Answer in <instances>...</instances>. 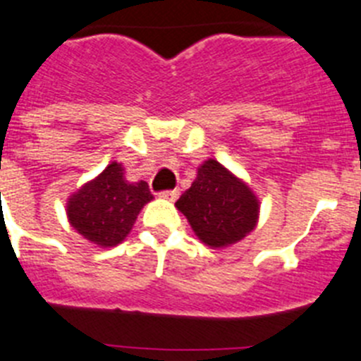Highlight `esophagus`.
Wrapping results in <instances>:
<instances>
[{"label": "esophagus", "instance_id": "obj_1", "mask_svg": "<svg viewBox=\"0 0 361 361\" xmlns=\"http://www.w3.org/2000/svg\"><path fill=\"white\" fill-rule=\"evenodd\" d=\"M158 196L161 197V200H167V201H176V197L180 196V192L178 190H164L160 192Z\"/></svg>", "mask_w": 361, "mask_h": 361}]
</instances>
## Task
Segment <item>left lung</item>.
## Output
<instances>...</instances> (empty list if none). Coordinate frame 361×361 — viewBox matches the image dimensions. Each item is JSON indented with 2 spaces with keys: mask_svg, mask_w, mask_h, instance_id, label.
I'll return each mask as SVG.
<instances>
[{
  "mask_svg": "<svg viewBox=\"0 0 361 361\" xmlns=\"http://www.w3.org/2000/svg\"><path fill=\"white\" fill-rule=\"evenodd\" d=\"M176 208L201 242L228 247L257 228L260 201L247 183L208 158L200 165L190 188L176 201Z\"/></svg>",
  "mask_w": 361,
  "mask_h": 361,
  "instance_id": "left-lung-1",
  "label": "left lung"
}]
</instances>
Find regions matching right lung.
<instances>
[{"mask_svg": "<svg viewBox=\"0 0 361 361\" xmlns=\"http://www.w3.org/2000/svg\"><path fill=\"white\" fill-rule=\"evenodd\" d=\"M153 200L146 181L130 183L117 161L74 192L67 201V219L83 238L114 247L126 238L144 204Z\"/></svg>", "mask_w": 361, "mask_h": 361, "instance_id": "add662e5", "label": "right lung"}]
</instances>
